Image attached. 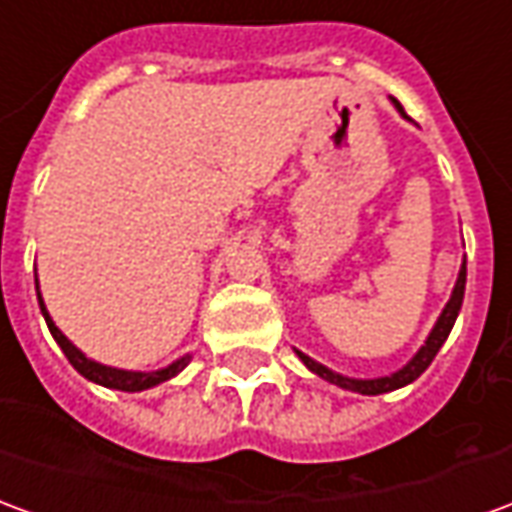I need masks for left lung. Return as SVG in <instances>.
<instances>
[{
    "instance_id": "obj_1",
    "label": "left lung",
    "mask_w": 512,
    "mask_h": 512,
    "mask_svg": "<svg viewBox=\"0 0 512 512\" xmlns=\"http://www.w3.org/2000/svg\"><path fill=\"white\" fill-rule=\"evenodd\" d=\"M391 102L393 107L399 110V116L410 121V116L405 113V107L399 105L393 96H391ZM463 293H466V257H463V266H460V271H457V282H455V288H452V296H449V302H446V307L441 310V316H438L435 327H432L430 335H427L424 346H421L416 355L407 360L405 366L399 368V371H393V374H388V377L355 380V377H346V374H338V371H332V368L321 366L318 360L307 357L305 352H299V349H296V355H299V360H302L313 374H318L321 380L332 382V385H338V388H343V391L363 393V396H377V393H388V391H396V388H405V385L418 380V377L427 371V366L435 360V355H438V349L443 346V341L449 338V332H452V327H455L457 313H460V305H463Z\"/></svg>"
}]
</instances>
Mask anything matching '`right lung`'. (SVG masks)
Returning a JSON list of instances; mask_svg holds the SVG:
<instances>
[{
	"instance_id": "obj_1",
	"label": "right lung",
	"mask_w": 512,
	"mask_h": 512,
	"mask_svg": "<svg viewBox=\"0 0 512 512\" xmlns=\"http://www.w3.org/2000/svg\"><path fill=\"white\" fill-rule=\"evenodd\" d=\"M35 291H38V305H41V313H44V321L49 332H52V338L57 341V346L63 349V355L69 357V363L77 371H80L85 380L96 382V385H105V388H113V391H127V393H138L146 391V388H155L160 382L171 380V377H177L182 368L191 363V355H182L177 357L174 363L163 368H155V371H127V368H116V366H105V363H96L91 357L80 352L74 343L63 335V332L57 330V324L49 316V310L44 305V296H41V288H38V277H35Z\"/></svg>"
}]
</instances>
